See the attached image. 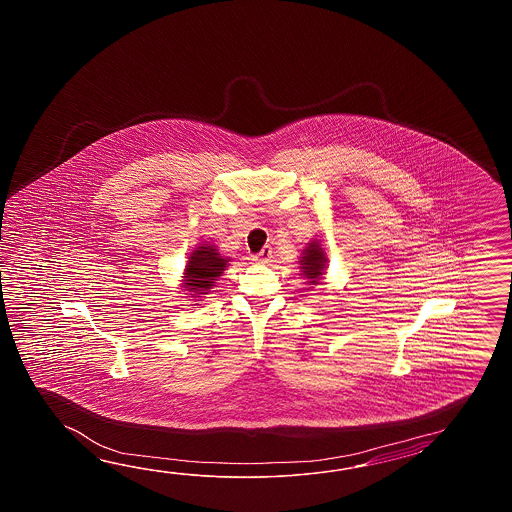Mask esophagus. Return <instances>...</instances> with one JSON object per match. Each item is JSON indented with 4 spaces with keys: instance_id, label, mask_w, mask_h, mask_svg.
I'll return each instance as SVG.
<instances>
[{
    "instance_id": "1",
    "label": "esophagus",
    "mask_w": 512,
    "mask_h": 512,
    "mask_svg": "<svg viewBox=\"0 0 512 512\" xmlns=\"http://www.w3.org/2000/svg\"><path fill=\"white\" fill-rule=\"evenodd\" d=\"M254 258H256V261H260V263H269V260L272 258V247L265 245Z\"/></svg>"
}]
</instances>
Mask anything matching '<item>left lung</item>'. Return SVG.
<instances>
[{
	"label": "left lung",
	"instance_id": "1",
	"mask_svg": "<svg viewBox=\"0 0 512 512\" xmlns=\"http://www.w3.org/2000/svg\"><path fill=\"white\" fill-rule=\"evenodd\" d=\"M302 269H304V276L311 280V285H316L320 282V276L324 274L326 269V254L322 251V247L313 241L309 243V247L305 249L304 256H302Z\"/></svg>",
	"mask_w": 512,
	"mask_h": 512
}]
</instances>
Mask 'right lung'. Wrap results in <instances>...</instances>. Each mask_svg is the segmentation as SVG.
Listing matches in <instances>:
<instances>
[{
	"label": "right lung",
	"mask_w": 512,
	"mask_h": 512,
	"mask_svg": "<svg viewBox=\"0 0 512 512\" xmlns=\"http://www.w3.org/2000/svg\"><path fill=\"white\" fill-rule=\"evenodd\" d=\"M227 261L219 256L212 245L197 247L186 263L185 287L188 293H192L190 296L194 298L196 294H207L205 291L212 289L216 278L225 271Z\"/></svg>",
	"instance_id": "obj_1"
}]
</instances>
